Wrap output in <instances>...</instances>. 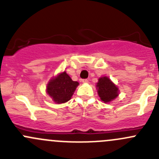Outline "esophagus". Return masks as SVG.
Wrapping results in <instances>:
<instances>
[{"mask_svg": "<svg viewBox=\"0 0 159 159\" xmlns=\"http://www.w3.org/2000/svg\"><path fill=\"white\" fill-rule=\"evenodd\" d=\"M81 81H82V83H84V84H88V83H89V80L88 79H83Z\"/></svg>", "mask_w": 159, "mask_h": 159, "instance_id": "34e87169", "label": "esophagus"}]
</instances>
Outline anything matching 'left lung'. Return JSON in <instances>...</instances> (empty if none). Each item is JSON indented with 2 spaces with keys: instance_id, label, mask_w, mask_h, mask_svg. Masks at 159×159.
Returning <instances> with one entry per match:
<instances>
[{
  "instance_id": "obj_1",
  "label": "left lung",
  "mask_w": 159,
  "mask_h": 159,
  "mask_svg": "<svg viewBox=\"0 0 159 159\" xmlns=\"http://www.w3.org/2000/svg\"><path fill=\"white\" fill-rule=\"evenodd\" d=\"M98 94L104 103H109L119 94L118 88L111 81L108 77L104 76L98 78L96 84Z\"/></svg>"
}]
</instances>
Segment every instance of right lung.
<instances>
[{"label": "right lung", "mask_w": 159, "mask_h": 159, "mask_svg": "<svg viewBox=\"0 0 159 159\" xmlns=\"http://www.w3.org/2000/svg\"><path fill=\"white\" fill-rule=\"evenodd\" d=\"M78 84V81H72L66 71H63L50 79L46 92L55 103H65L71 98Z\"/></svg>", "instance_id": "right-lung-1"}]
</instances>
